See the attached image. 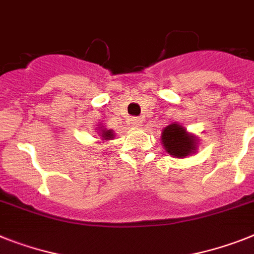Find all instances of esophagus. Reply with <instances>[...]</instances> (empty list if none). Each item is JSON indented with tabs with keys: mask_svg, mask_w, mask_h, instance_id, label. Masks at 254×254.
I'll return each instance as SVG.
<instances>
[{
	"mask_svg": "<svg viewBox=\"0 0 254 254\" xmlns=\"http://www.w3.org/2000/svg\"><path fill=\"white\" fill-rule=\"evenodd\" d=\"M140 123H142V120H140L139 117H131L130 119V125L133 127H139Z\"/></svg>",
	"mask_w": 254,
	"mask_h": 254,
	"instance_id": "1",
	"label": "esophagus"
}]
</instances>
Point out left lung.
<instances>
[{
    "instance_id": "1",
    "label": "left lung",
    "mask_w": 254,
    "mask_h": 254,
    "mask_svg": "<svg viewBox=\"0 0 254 254\" xmlns=\"http://www.w3.org/2000/svg\"><path fill=\"white\" fill-rule=\"evenodd\" d=\"M163 146L169 155L173 157H186L196 151L197 139L195 135L187 133L186 129L180 124L173 123L164 127L161 133Z\"/></svg>"
}]
</instances>
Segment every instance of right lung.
Segmentation results:
<instances>
[{"label":"right lung","instance_id":"right-lung-1","mask_svg":"<svg viewBox=\"0 0 254 254\" xmlns=\"http://www.w3.org/2000/svg\"><path fill=\"white\" fill-rule=\"evenodd\" d=\"M101 138H102V140L114 139V130L103 127V129H101Z\"/></svg>","mask_w":254,"mask_h":254}]
</instances>
